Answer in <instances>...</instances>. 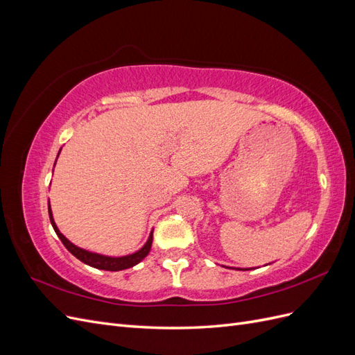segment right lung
I'll use <instances>...</instances> for the list:
<instances>
[{
	"label": "right lung",
	"mask_w": 355,
	"mask_h": 355,
	"mask_svg": "<svg viewBox=\"0 0 355 355\" xmlns=\"http://www.w3.org/2000/svg\"><path fill=\"white\" fill-rule=\"evenodd\" d=\"M49 216H50L51 227H53V230H55V232L58 234V237L60 239L63 245H65L67 249L75 257H77V259H80L85 265L93 266V268H98V270H103V271H121V270H127V268H132V266L137 265L139 262L144 259V257L148 256L149 250H151L153 231H151V234H149V239H148V241L145 243V245L142 247V249H139L137 252H135L132 254H127V256L114 257V256H105V254H99V253H93V252H89V250H84V249H81V247H77L75 244H72L65 237V235H63L59 231V228L56 227V223H55V219H53L50 204H49Z\"/></svg>",
	"instance_id": "right-lung-1"
}]
</instances>
